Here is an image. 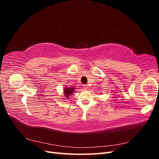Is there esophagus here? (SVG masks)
Returning a JSON list of instances; mask_svg holds the SVG:
<instances>
[{"label": "esophagus", "mask_w": 159, "mask_h": 159, "mask_svg": "<svg viewBox=\"0 0 159 159\" xmlns=\"http://www.w3.org/2000/svg\"><path fill=\"white\" fill-rule=\"evenodd\" d=\"M83 88H84V89H88V85H85V84L83 85Z\"/></svg>", "instance_id": "obj_1"}]
</instances>
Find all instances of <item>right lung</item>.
I'll return each mask as SVG.
<instances>
[{
	"label": "right lung",
	"instance_id": "obj_1",
	"mask_svg": "<svg viewBox=\"0 0 159 159\" xmlns=\"http://www.w3.org/2000/svg\"><path fill=\"white\" fill-rule=\"evenodd\" d=\"M75 88H66L64 89V94L66 95V97H68V96L71 94L72 93L74 92V90Z\"/></svg>",
	"mask_w": 159,
	"mask_h": 159
}]
</instances>
